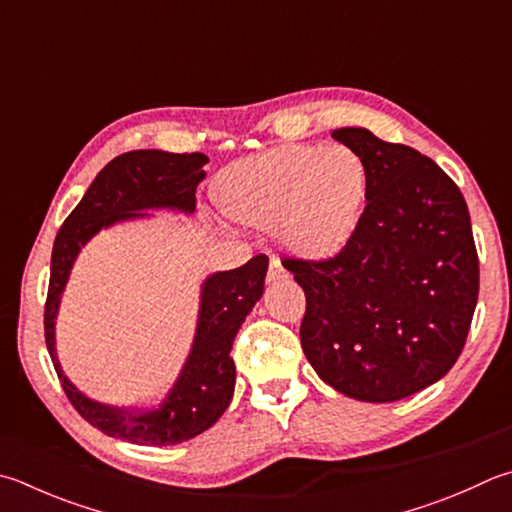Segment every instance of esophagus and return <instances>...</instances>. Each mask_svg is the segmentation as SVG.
Instances as JSON below:
<instances>
[{
    "label": "esophagus",
    "mask_w": 512,
    "mask_h": 512,
    "mask_svg": "<svg viewBox=\"0 0 512 512\" xmlns=\"http://www.w3.org/2000/svg\"><path fill=\"white\" fill-rule=\"evenodd\" d=\"M281 278H287V269L281 265V260L272 258L269 260V269H267V281L274 283V281H281Z\"/></svg>",
    "instance_id": "1"
}]
</instances>
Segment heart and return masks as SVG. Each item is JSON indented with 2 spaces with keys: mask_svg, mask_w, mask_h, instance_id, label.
Segmentation results:
<instances>
[{
  "mask_svg": "<svg viewBox=\"0 0 512 512\" xmlns=\"http://www.w3.org/2000/svg\"><path fill=\"white\" fill-rule=\"evenodd\" d=\"M368 194V165L345 144H285L234 162L214 182V202L229 220L276 227L287 252L305 260L345 249Z\"/></svg>",
  "mask_w": 512,
  "mask_h": 512,
  "instance_id": "1",
  "label": "heart"
}]
</instances>
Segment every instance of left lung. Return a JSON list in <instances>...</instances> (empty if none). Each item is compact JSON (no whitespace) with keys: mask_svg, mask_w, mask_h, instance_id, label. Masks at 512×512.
Returning <instances> with one entry per match:
<instances>
[{"mask_svg":"<svg viewBox=\"0 0 512 512\" xmlns=\"http://www.w3.org/2000/svg\"><path fill=\"white\" fill-rule=\"evenodd\" d=\"M370 173L350 243L325 260H285L305 292L301 345L345 397L406 399L459 359L479 294V258L459 187L428 156L361 127L332 131Z\"/></svg>","mask_w":512,"mask_h":512,"instance_id":"1","label":"left lung"}]
</instances>
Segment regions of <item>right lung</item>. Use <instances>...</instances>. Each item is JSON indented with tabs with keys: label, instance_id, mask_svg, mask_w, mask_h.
Instances as JSON below:
<instances>
[{
	"label": "right lung",
	"instance_id": "obj_1",
	"mask_svg": "<svg viewBox=\"0 0 512 512\" xmlns=\"http://www.w3.org/2000/svg\"><path fill=\"white\" fill-rule=\"evenodd\" d=\"M205 153L129 151L113 158L86 189L53 243L51 281L44 310L46 347L73 408L104 435L142 446H173L194 439L223 417L236 385L231 359L240 325L263 296L269 258L258 254L243 267L207 276L200 287V310L191 352L167 397L153 408H115L93 401L64 374L55 350V318L80 249L124 220L149 218L147 211H196V187L205 180Z\"/></svg>",
	"mask_w": 512,
	"mask_h": 512
}]
</instances>
